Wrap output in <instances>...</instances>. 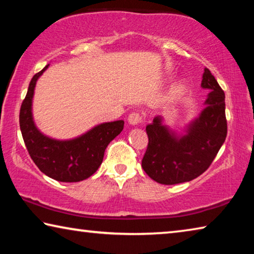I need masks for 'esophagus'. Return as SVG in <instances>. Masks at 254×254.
<instances>
[{"mask_svg":"<svg viewBox=\"0 0 254 254\" xmlns=\"http://www.w3.org/2000/svg\"><path fill=\"white\" fill-rule=\"evenodd\" d=\"M141 121H142V117H141L139 112H132L131 114H128L127 122L132 124V126H136V124L141 123Z\"/></svg>","mask_w":254,"mask_h":254,"instance_id":"34e87169","label":"esophagus"}]
</instances>
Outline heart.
<instances>
[{
	"instance_id": "obj_1",
	"label": "heart",
	"mask_w": 254,
	"mask_h": 254,
	"mask_svg": "<svg viewBox=\"0 0 254 254\" xmlns=\"http://www.w3.org/2000/svg\"><path fill=\"white\" fill-rule=\"evenodd\" d=\"M184 91H185V86H184V85H180L179 87L177 88V91H176V93H177V94H182Z\"/></svg>"
}]
</instances>
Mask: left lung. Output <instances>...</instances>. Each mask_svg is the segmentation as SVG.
<instances>
[{"label": "left lung", "instance_id": "8db88e82", "mask_svg": "<svg viewBox=\"0 0 254 254\" xmlns=\"http://www.w3.org/2000/svg\"><path fill=\"white\" fill-rule=\"evenodd\" d=\"M201 87L210 89L205 109L188 127L187 134L177 136L157 117L145 127L149 143L142 168L150 178L163 185L190 182L208 169L227 134L225 94L208 68Z\"/></svg>", "mask_w": 254, "mask_h": 254}]
</instances>
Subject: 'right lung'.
<instances>
[{"instance_id":"right-lung-1","label":"right lung","mask_w":254,"mask_h":254,"mask_svg":"<svg viewBox=\"0 0 254 254\" xmlns=\"http://www.w3.org/2000/svg\"><path fill=\"white\" fill-rule=\"evenodd\" d=\"M49 65L32 77L20 109V128L30 157L41 173L63 183L87 179L101 166L105 149L123 130L124 121L102 123L76 139L60 141L42 134L32 119L34 86Z\"/></svg>"}]
</instances>
